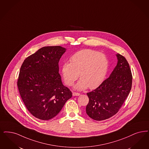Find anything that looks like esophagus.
Returning a JSON list of instances; mask_svg holds the SVG:
<instances>
[{
	"label": "esophagus",
	"instance_id": "34e87169",
	"mask_svg": "<svg viewBox=\"0 0 149 149\" xmlns=\"http://www.w3.org/2000/svg\"><path fill=\"white\" fill-rule=\"evenodd\" d=\"M80 95V94L79 93H75V92L72 93V95L73 96H79Z\"/></svg>",
	"mask_w": 149,
	"mask_h": 149
}]
</instances>
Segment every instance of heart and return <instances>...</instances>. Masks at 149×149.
Returning <instances> with one entry per match:
<instances>
[{
  "label": "heart",
  "mask_w": 149,
  "mask_h": 149,
  "mask_svg": "<svg viewBox=\"0 0 149 149\" xmlns=\"http://www.w3.org/2000/svg\"><path fill=\"white\" fill-rule=\"evenodd\" d=\"M70 63L62 67V75L65 83L72 86L79 77L76 89L83 90L88 86L93 89L101 84L107 74L109 61L104 54L91 49H84L73 54Z\"/></svg>",
  "instance_id": "heart-1"
}]
</instances>
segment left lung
<instances>
[{"label": "left lung", "mask_w": 149, "mask_h": 149, "mask_svg": "<svg viewBox=\"0 0 149 149\" xmlns=\"http://www.w3.org/2000/svg\"><path fill=\"white\" fill-rule=\"evenodd\" d=\"M116 56L118 63L110 77L87 93L89 101L86 112L96 121L109 119L117 113L131 90L132 77L129 64L123 55L118 54Z\"/></svg>", "instance_id": "left-lung-1"}]
</instances>
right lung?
I'll list each match as a JSON object with an SVG mask.
<instances>
[{"label": "right lung", "instance_id": "right-lung-1", "mask_svg": "<svg viewBox=\"0 0 149 149\" xmlns=\"http://www.w3.org/2000/svg\"><path fill=\"white\" fill-rule=\"evenodd\" d=\"M65 48L44 47L24 60L17 85L22 100L34 117L42 120L57 115L72 91L61 81L59 61Z\"/></svg>", "mask_w": 149, "mask_h": 149}]
</instances>
